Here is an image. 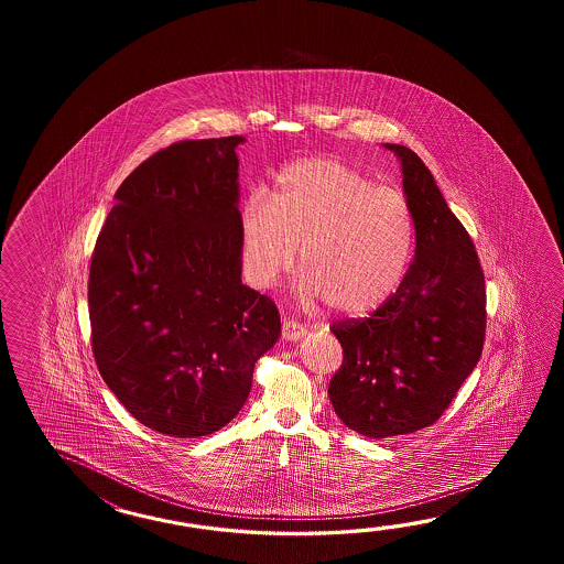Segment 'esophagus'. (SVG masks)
<instances>
[{"instance_id": "esophagus-1", "label": "esophagus", "mask_w": 564, "mask_h": 564, "mask_svg": "<svg viewBox=\"0 0 564 564\" xmlns=\"http://www.w3.org/2000/svg\"><path fill=\"white\" fill-rule=\"evenodd\" d=\"M306 326H302V324L296 323V321H284L282 323V338L284 340H290V343H296L300 338H304L306 336Z\"/></svg>"}]
</instances>
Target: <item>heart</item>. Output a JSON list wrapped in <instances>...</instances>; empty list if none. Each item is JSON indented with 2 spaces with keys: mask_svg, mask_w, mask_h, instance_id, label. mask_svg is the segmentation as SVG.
Here are the masks:
<instances>
[{
  "mask_svg": "<svg viewBox=\"0 0 564 564\" xmlns=\"http://www.w3.org/2000/svg\"><path fill=\"white\" fill-rule=\"evenodd\" d=\"M241 262L256 288L272 286L300 248L299 294L345 316L375 311L408 274L415 221L408 197L333 156L282 169L270 199L248 195Z\"/></svg>",
  "mask_w": 564,
  "mask_h": 564,
  "instance_id": "b5f03b06",
  "label": "heart"
}]
</instances>
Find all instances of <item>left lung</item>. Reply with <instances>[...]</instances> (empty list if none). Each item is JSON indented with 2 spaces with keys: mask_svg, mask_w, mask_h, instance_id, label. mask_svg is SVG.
Returning <instances> with one entry per match:
<instances>
[{
  "mask_svg": "<svg viewBox=\"0 0 564 564\" xmlns=\"http://www.w3.org/2000/svg\"><path fill=\"white\" fill-rule=\"evenodd\" d=\"M383 147L401 161L415 258L371 316L330 326L343 365L328 384L336 415L372 440L440 420L476 369L486 336V284L468 231L420 156L403 144Z\"/></svg>",
  "mask_w": 564,
  "mask_h": 564,
  "instance_id": "1",
  "label": "left lung"
}]
</instances>
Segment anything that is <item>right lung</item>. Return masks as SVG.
<instances>
[{"label":"right lung","instance_id":"1","mask_svg":"<svg viewBox=\"0 0 564 564\" xmlns=\"http://www.w3.org/2000/svg\"><path fill=\"white\" fill-rule=\"evenodd\" d=\"M243 141H181L149 156L115 193L93 252L96 367L134 420L171 437L228 425L280 336L276 304L241 284Z\"/></svg>","mask_w":564,"mask_h":564}]
</instances>
